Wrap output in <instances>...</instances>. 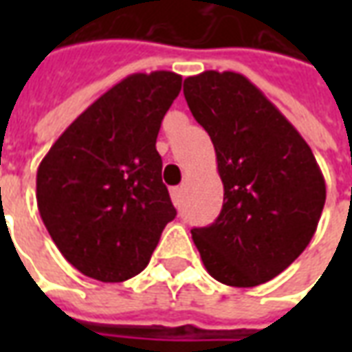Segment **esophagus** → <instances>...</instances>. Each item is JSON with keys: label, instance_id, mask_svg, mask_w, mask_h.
Returning a JSON list of instances; mask_svg holds the SVG:
<instances>
[{"label": "esophagus", "instance_id": "34e87169", "mask_svg": "<svg viewBox=\"0 0 352 352\" xmlns=\"http://www.w3.org/2000/svg\"><path fill=\"white\" fill-rule=\"evenodd\" d=\"M169 194H171L173 204H175V206H179V204H181V198H183V186H173V188L169 190Z\"/></svg>", "mask_w": 352, "mask_h": 352}]
</instances>
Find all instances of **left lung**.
<instances>
[{"label":"left lung","instance_id":"1","mask_svg":"<svg viewBox=\"0 0 352 352\" xmlns=\"http://www.w3.org/2000/svg\"><path fill=\"white\" fill-rule=\"evenodd\" d=\"M184 100L213 141L224 184L219 219L192 230L213 279L258 287L285 272L309 245L326 184L309 145L287 116L241 73L184 79Z\"/></svg>","mask_w":352,"mask_h":352}]
</instances>
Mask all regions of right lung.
Returning a JSON list of instances; mask_svg holds the SVG:
<instances>
[{"instance_id": "obj_1", "label": "right lung", "mask_w": 352, "mask_h": 352, "mask_svg": "<svg viewBox=\"0 0 352 352\" xmlns=\"http://www.w3.org/2000/svg\"><path fill=\"white\" fill-rule=\"evenodd\" d=\"M181 82L173 72L128 75L69 124L37 168L43 224L87 277H135L175 219L156 138Z\"/></svg>"}]
</instances>
